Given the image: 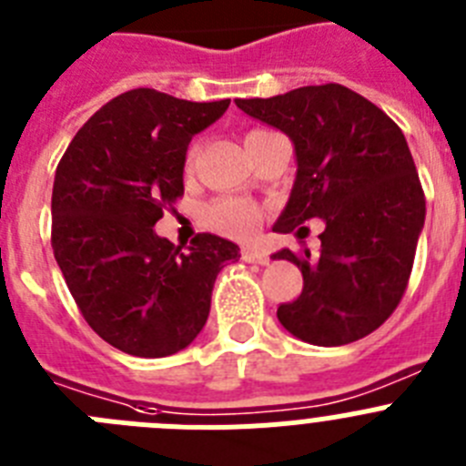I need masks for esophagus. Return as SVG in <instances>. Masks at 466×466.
<instances>
[{"instance_id": "34e87169", "label": "esophagus", "mask_w": 466, "mask_h": 466, "mask_svg": "<svg viewBox=\"0 0 466 466\" xmlns=\"http://www.w3.org/2000/svg\"><path fill=\"white\" fill-rule=\"evenodd\" d=\"M268 252L261 247H245L242 249V261L247 263H268Z\"/></svg>"}]
</instances>
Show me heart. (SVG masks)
<instances>
[{
	"label": "heart",
	"instance_id": "1",
	"mask_svg": "<svg viewBox=\"0 0 466 466\" xmlns=\"http://www.w3.org/2000/svg\"><path fill=\"white\" fill-rule=\"evenodd\" d=\"M208 224L224 236L247 240L261 224V209L242 198H224L208 208Z\"/></svg>",
	"mask_w": 466,
	"mask_h": 466
}]
</instances>
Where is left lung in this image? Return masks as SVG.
Here are the masks:
<instances>
[{
    "label": "left lung",
    "instance_id": "1",
    "mask_svg": "<svg viewBox=\"0 0 466 466\" xmlns=\"http://www.w3.org/2000/svg\"><path fill=\"white\" fill-rule=\"evenodd\" d=\"M247 116L294 144L296 179L273 230L300 236L322 219L319 257L273 254L303 273V291L278 308L291 336L348 345L376 331L399 306L425 226V193L397 123L340 84L303 86L236 100Z\"/></svg>",
    "mask_w": 466,
    "mask_h": 466
}]
</instances>
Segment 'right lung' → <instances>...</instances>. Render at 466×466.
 Returning <instances> with one entry per match:
<instances>
[{
  "label": "right lung",
  "instance_id": "1",
  "mask_svg": "<svg viewBox=\"0 0 466 466\" xmlns=\"http://www.w3.org/2000/svg\"><path fill=\"white\" fill-rule=\"evenodd\" d=\"M228 105L127 90L95 111L57 163L53 254L90 329L127 355L156 360L191 345L214 279L240 258L236 242L212 233L182 249L154 230L184 196L188 142Z\"/></svg>",
  "mask_w": 466,
  "mask_h": 466
}]
</instances>
